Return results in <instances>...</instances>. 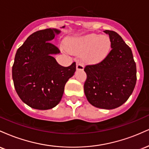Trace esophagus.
Segmentation results:
<instances>
[{
	"label": "esophagus",
	"mask_w": 149,
	"mask_h": 149,
	"mask_svg": "<svg viewBox=\"0 0 149 149\" xmlns=\"http://www.w3.org/2000/svg\"><path fill=\"white\" fill-rule=\"evenodd\" d=\"M76 69L77 70H83L84 69V65L80 61H78L76 64Z\"/></svg>",
	"instance_id": "34e87169"
}]
</instances>
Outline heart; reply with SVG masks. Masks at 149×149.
Instances as JSON below:
<instances>
[{
    "label": "heart",
    "instance_id": "b5f03b06",
    "mask_svg": "<svg viewBox=\"0 0 149 149\" xmlns=\"http://www.w3.org/2000/svg\"><path fill=\"white\" fill-rule=\"evenodd\" d=\"M70 52L83 54L85 60L92 64L104 60L111 49L109 37L97 34H89L80 38L71 39L66 44Z\"/></svg>",
    "mask_w": 149,
    "mask_h": 149
}]
</instances>
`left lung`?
Wrapping results in <instances>:
<instances>
[{"mask_svg": "<svg viewBox=\"0 0 149 149\" xmlns=\"http://www.w3.org/2000/svg\"><path fill=\"white\" fill-rule=\"evenodd\" d=\"M109 36L111 50L99 64L88 65L84 92L94 107L113 109L120 107L132 93L136 81V68L130 47L116 32Z\"/></svg>", "mask_w": 149, "mask_h": 149, "instance_id": "obj_1", "label": "left lung"}]
</instances>
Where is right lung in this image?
I'll return each mask as SVG.
<instances>
[{
    "label": "right lung",
    "instance_id": "add662e5",
    "mask_svg": "<svg viewBox=\"0 0 149 149\" xmlns=\"http://www.w3.org/2000/svg\"><path fill=\"white\" fill-rule=\"evenodd\" d=\"M60 32L57 29L38 31L27 38L15 54L12 71L15 88L22 102L33 109L56 107L66 82L76 71V62L64 67L52 57L60 51L50 41Z\"/></svg>",
    "mask_w": 149,
    "mask_h": 149
}]
</instances>
